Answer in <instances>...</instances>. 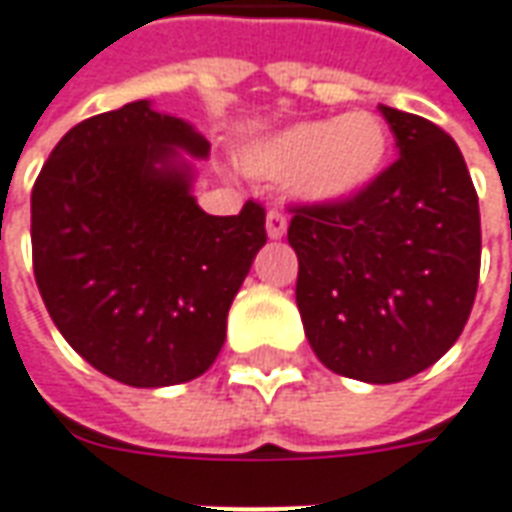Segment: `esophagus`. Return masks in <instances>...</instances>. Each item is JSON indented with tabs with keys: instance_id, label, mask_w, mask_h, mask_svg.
Segmentation results:
<instances>
[{
	"instance_id": "1",
	"label": "esophagus",
	"mask_w": 512,
	"mask_h": 512,
	"mask_svg": "<svg viewBox=\"0 0 512 512\" xmlns=\"http://www.w3.org/2000/svg\"><path fill=\"white\" fill-rule=\"evenodd\" d=\"M267 236L270 239H281V236L287 234V217L281 214V211H267Z\"/></svg>"
}]
</instances>
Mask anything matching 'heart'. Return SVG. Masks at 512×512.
I'll return each instance as SVG.
<instances>
[{"label":"heart","instance_id":"b5f03b06","mask_svg":"<svg viewBox=\"0 0 512 512\" xmlns=\"http://www.w3.org/2000/svg\"><path fill=\"white\" fill-rule=\"evenodd\" d=\"M390 153L393 136L382 116L351 111L287 125L253 144L242 164L264 181H292V192L306 206H340L382 178Z\"/></svg>","mask_w":512,"mask_h":512}]
</instances>
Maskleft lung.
Listing matches in <instances>:
<instances>
[{"label": "left lung", "mask_w": 512, "mask_h": 512, "mask_svg": "<svg viewBox=\"0 0 512 512\" xmlns=\"http://www.w3.org/2000/svg\"><path fill=\"white\" fill-rule=\"evenodd\" d=\"M398 161L365 195L290 222L306 340L334 373L404 382L457 343L479 281V200L463 153L424 116L379 105Z\"/></svg>", "instance_id": "obj_1"}]
</instances>
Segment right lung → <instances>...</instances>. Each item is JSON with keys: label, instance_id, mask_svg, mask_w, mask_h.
<instances>
[{"label": "right lung", "instance_id": "1", "mask_svg": "<svg viewBox=\"0 0 512 512\" xmlns=\"http://www.w3.org/2000/svg\"><path fill=\"white\" fill-rule=\"evenodd\" d=\"M195 125L136 100L74 125L33 186V270L49 317L88 365L130 387L192 382L267 242L264 209L197 206Z\"/></svg>", "mask_w": 512, "mask_h": 512}]
</instances>
